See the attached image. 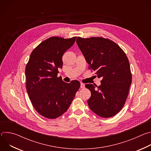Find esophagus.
Wrapping results in <instances>:
<instances>
[{
	"label": "esophagus",
	"mask_w": 151,
	"mask_h": 151,
	"mask_svg": "<svg viewBox=\"0 0 151 151\" xmlns=\"http://www.w3.org/2000/svg\"><path fill=\"white\" fill-rule=\"evenodd\" d=\"M81 88H85V84L83 83H81Z\"/></svg>",
	"instance_id": "esophagus-1"
}]
</instances>
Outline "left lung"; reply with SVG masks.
I'll use <instances>...</instances> for the list:
<instances>
[{"label":"left lung","mask_w":151,"mask_h":151,"mask_svg":"<svg viewBox=\"0 0 151 151\" xmlns=\"http://www.w3.org/2000/svg\"><path fill=\"white\" fill-rule=\"evenodd\" d=\"M76 43L89 69L102 79L99 87L85 85L91 93L87 101L90 109L102 118L115 116L123 107L132 81L125 53L115 42L102 37H78Z\"/></svg>","instance_id":"8db88e82"}]
</instances>
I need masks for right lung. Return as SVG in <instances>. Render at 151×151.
I'll use <instances>...</instances> for the list:
<instances>
[{
    "label": "right lung",
    "mask_w": 151,
    "mask_h": 151,
    "mask_svg": "<svg viewBox=\"0 0 151 151\" xmlns=\"http://www.w3.org/2000/svg\"><path fill=\"white\" fill-rule=\"evenodd\" d=\"M69 39L52 36L42 42L32 52L26 64V90L35 110L42 116L55 119L66 112L80 82L63 81L57 77L62 68V57L75 43Z\"/></svg>",
    "instance_id": "right-lung-1"
}]
</instances>
